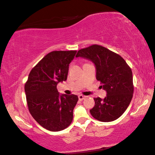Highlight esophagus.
Returning <instances> with one entry per match:
<instances>
[{
  "mask_svg": "<svg viewBox=\"0 0 155 155\" xmlns=\"http://www.w3.org/2000/svg\"><path fill=\"white\" fill-rule=\"evenodd\" d=\"M85 98H86V96H85V95H78V99H79V100H83Z\"/></svg>",
  "mask_w": 155,
  "mask_h": 155,
  "instance_id": "obj_1",
  "label": "esophagus"
}]
</instances>
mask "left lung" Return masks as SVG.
Returning <instances> with one entry per match:
<instances>
[{
  "instance_id": "left-lung-1",
  "label": "left lung",
  "mask_w": 155,
  "mask_h": 155,
  "mask_svg": "<svg viewBox=\"0 0 155 155\" xmlns=\"http://www.w3.org/2000/svg\"><path fill=\"white\" fill-rule=\"evenodd\" d=\"M76 57L94 63L97 80L107 91L104 99L94 98L91 115L102 122L116 120L125 112L133 97L134 86L130 67L119 54L97 44L79 50Z\"/></svg>"
}]
</instances>
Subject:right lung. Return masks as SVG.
<instances>
[{
	"instance_id": "1",
	"label": "right lung",
	"mask_w": 155,
	"mask_h": 155,
	"mask_svg": "<svg viewBox=\"0 0 155 155\" xmlns=\"http://www.w3.org/2000/svg\"><path fill=\"white\" fill-rule=\"evenodd\" d=\"M77 51H55L47 54L30 71L25 85L30 114L51 131H60L70 125L78 101L76 95H60L59 82L66 81L69 64Z\"/></svg>"
}]
</instances>
